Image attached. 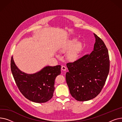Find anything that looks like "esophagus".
Segmentation results:
<instances>
[{
	"mask_svg": "<svg viewBox=\"0 0 122 122\" xmlns=\"http://www.w3.org/2000/svg\"><path fill=\"white\" fill-rule=\"evenodd\" d=\"M61 70L63 71H66V67L64 66H61Z\"/></svg>",
	"mask_w": 122,
	"mask_h": 122,
	"instance_id": "34e87169",
	"label": "esophagus"
}]
</instances>
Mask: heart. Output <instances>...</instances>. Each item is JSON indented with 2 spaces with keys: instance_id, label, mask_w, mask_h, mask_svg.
<instances>
[{
  "instance_id": "1",
  "label": "heart",
  "mask_w": 122,
  "mask_h": 122,
  "mask_svg": "<svg viewBox=\"0 0 122 122\" xmlns=\"http://www.w3.org/2000/svg\"><path fill=\"white\" fill-rule=\"evenodd\" d=\"M75 41V39L68 40L59 49L60 52L65 53L71 47L67 54V58L70 62H74L78 59L83 47L82 43L81 42L77 41L74 44Z\"/></svg>"
}]
</instances>
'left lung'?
<instances>
[{"label": "left lung", "mask_w": 122, "mask_h": 122, "mask_svg": "<svg viewBox=\"0 0 122 122\" xmlns=\"http://www.w3.org/2000/svg\"><path fill=\"white\" fill-rule=\"evenodd\" d=\"M95 42L89 54L68 63L66 80L72 97L80 101L95 98L103 87L109 72L108 51L103 41L94 34Z\"/></svg>", "instance_id": "obj_1"}]
</instances>
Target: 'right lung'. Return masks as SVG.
Wrapping results in <instances>:
<instances>
[{
	"instance_id": "right-lung-1",
	"label": "right lung",
	"mask_w": 122,
	"mask_h": 122,
	"mask_svg": "<svg viewBox=\"0 0 122 122\" xmlns=\"http://www.w3.org/2000/svg\"><path fill=\"white\" fill-rule=\"evenodd\" d=\"M11 70L17 86L24 97L36 103H44L53 97L55 80L61 73V66H46L35 74H28L18 68L12 57Z\"/></svg>"
}]
</instances>
